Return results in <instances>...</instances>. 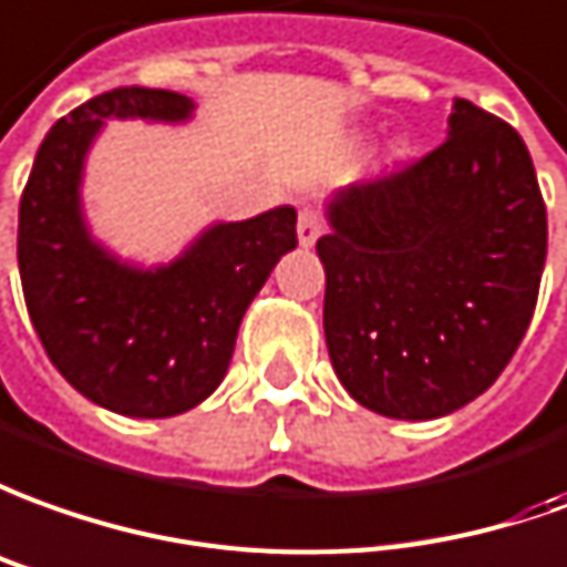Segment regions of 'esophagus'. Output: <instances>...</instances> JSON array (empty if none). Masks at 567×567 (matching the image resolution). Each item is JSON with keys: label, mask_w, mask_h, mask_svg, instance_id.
I'll return each instance as SVG.
<instances>
[{"label": "esophagus", "mask_w": 567, "mask_h": 567, "mask_svg": "<svg viewBox=\"0 0 567 567\" xmlns=\"http://www.w3.org/2000/svg\"><path fill=\"white\" fill-rule=\"evenodd\" d=\"M327 228V221H323L321 209H315V206H302L299 209V244L311 246Z\"/></svg>", "instance_id": "esophagus-1"}]
</instances>
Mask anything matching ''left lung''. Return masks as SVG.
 Here are the masks:
<instances>
[{"instance_id":"left-lung-1","label":"left lung","mask_w":567,"mask_h":567,"mask_svg":"<svg viewBox=\"0 0 567 567\" xmlns=\"http://www.w3.org/2000/svg\"><path fill=\"white\" fill-rule=\"evenodd\" d=\"M318 240L323 333L339 382L395 420L487 392L528 330L546 203L522 135L456 97L447 138L330 203Z\"/></svg>"}]
</instances>
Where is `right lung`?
Masks as SVG:
<instances>
[{"label": "right lung", "mask_w": 567, "mask_h": 567, "mask_svg": "<svg viewBox=\"0 0 567 567\" xmlns=\"http://www.w3.org/2000/svg\"><path fill=\"white\" fill-rule=\"evenodd\" d=\"M190 97L120 85L70 111L39 144L18 213L23 302L58 373L123 416H175L225 380L244 311L296 240V209L216 225L178 261L135 271L82 225V157L107 116L185 120Z\"/></svg>", "instance_id": "obj_1"}]
</instances>
